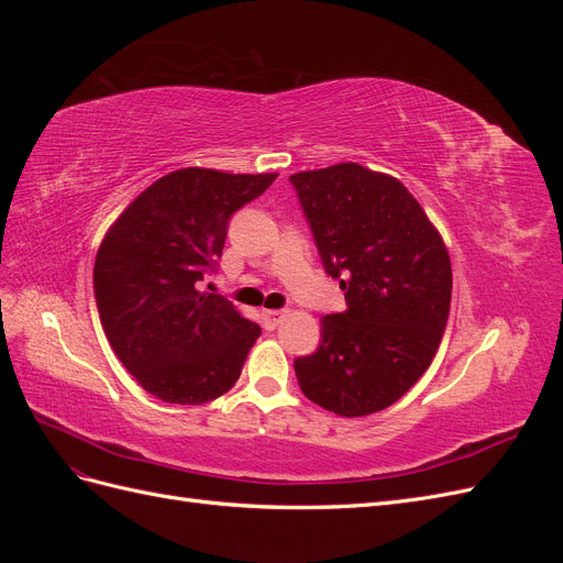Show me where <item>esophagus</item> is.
<instances>
[{"mask_svg":"<svg viewBox=\"0 0 563 563\" xmlns=\"http://www.w3.org/2000/svg\"><path fill=\"white\" fill-rule=\"evenodd\" d=\"M284 317H286L284 310H265L263 312V321H265L267 329H277Z\"/></svg>","mask_w":563,"mask_h":563,"instance_id":"1","label":"esophagus"}]
</instances>
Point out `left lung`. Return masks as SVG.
Returning <instances> with one entry per match:
<instances>
[{
  "label": "left lung",
  "instance_id": "left-lung-1",
  "mask_svg": "<svg viewBox=\"0 0 563 563\" xmlns=\"http://www.w3.org/2000/svg\"><path fill=\"white\" fill-rule=\"evenodd\" d=\"M323 267L347 310L321 317V345L296 360L302 395L343 418L378 413L430 368L451 308V255L389 174L343 162L291 176Z\"/></svg>",
  "mask_w": 563,
  "mask_h": 563
}]
</instances>
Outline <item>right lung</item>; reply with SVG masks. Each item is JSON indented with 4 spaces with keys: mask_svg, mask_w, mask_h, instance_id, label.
Wrapping results in <instances>:
<instances>
[{
    "mask_svg": "<svg viewBox=\"0 0 563 563\" xmlns=\"http://www.w3.org/2000/svg\"><path fill=\"white\" fill-rule=\"evenodd\" d=\"M277 176L178 168L108 228L93 265L100 323L119 362L152 397L199 406L240 380L261 327L199 282L223 253L230 216Z\"/></svg>",
    "mask_w": 563,
    "mask_h": 563,
    "instance_id": "add662e5",
    "label": "right lung"
}]
</instances>
